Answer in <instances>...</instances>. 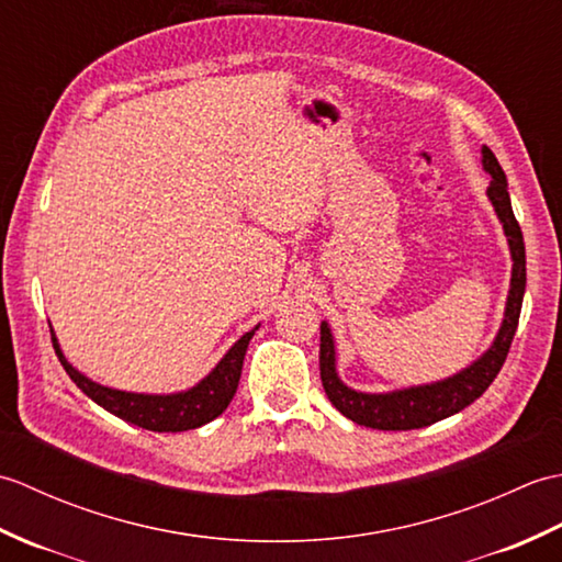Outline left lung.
<instances>
[{
  "mask_svg": "<svg viewBox=\"0 0 562 562\" xmlns=\"http://www.w3.org/2000/svg\"><path fill=\"white\" fill-rule=\"evenodd\" d=\"M481 154L483 169L491 173L487 200L493 202L497 220L503 224L512 254V280L503 326H499L491 348L453 376L432 381V384L396 389L386 393H364L342 384L336 369V340H333L330 326L326 321H321V381H324L330 403L357 425L372 429H417L445 420V417L463 411L475 398H481L507 360L509 345L519 324L524 290H527V254H524L521 229L515 220V212H512L507 176L503 166L497 164L495 154L487 147H483Z\"/></svg>",
  "mask_w": 562,
  "mask_h": 562,
  "instance_id": "8db88e82",
  "label": "left lung"
}]
</instances>
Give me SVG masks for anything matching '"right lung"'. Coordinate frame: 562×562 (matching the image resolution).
Here are the masks:
<instances>
[{
    "mask_svg": "<svg viewBox=\"0 0 562 562\" xmlns=\"http://www.w3.org/2000/svg\"><path fill=\"white\" fill-rule=\"evenodd\" d=\"M256 330L258 326L244 333V336L226 350L217 367H214L205 379H200L193 389L178 393H133L97 384V381L81 374L79 369L67 362L65 352L59 350L55 333H50L59 364L65 367L69 379L75 381L93 403H99L101 408L113 413L115 417H121V420L133 423L142 429H151V432H186V429L202 427L214 420V417H220L226 411V405L232 403L238 379H241L246 348Z\"/></svg>",
    "mask_w": 562,
    "mask_h": 562,
    "instance_id": "obj_1",
    "label": "right lung"
}]
</instances>
